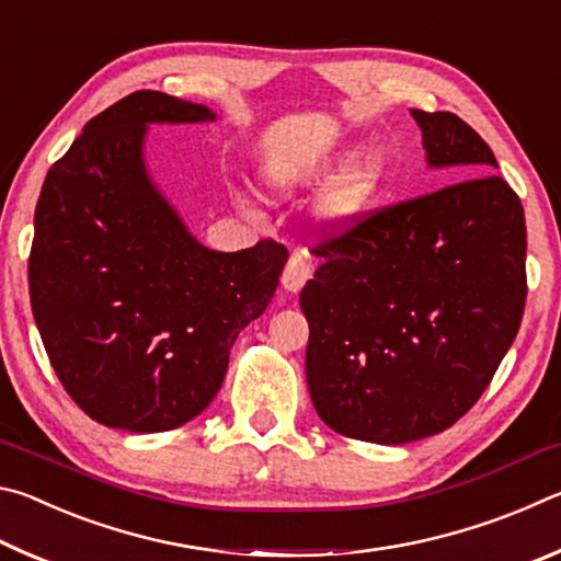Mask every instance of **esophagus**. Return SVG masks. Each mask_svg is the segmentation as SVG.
<instances>
[{
    "mask_svg": "<svg viewBox=\"0 0 561 561\" xmlns=\"http://www.w3.org/2000/svg\"><path fill=\"white\" fill-rule=\"evenodd\" d=\"M311 274H314V262H311L309 254L294 252L287 262V267L282 272V287L291 294H297L304 284L311 279Z\"/></svg>",
    "mask_w": 561,
    "mask_h": 561,
    "instance_id": "esophagus-1",
    "label": "esophagus"
}]
</instances>
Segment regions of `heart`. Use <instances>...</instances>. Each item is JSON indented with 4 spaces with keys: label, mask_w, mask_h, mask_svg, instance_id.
Listing matches in <instances>:
<instances>
[{
    "label": "heart",
    "mask_w": 561,
    "mask_h": 561,
    "mask_svg": "<svg viewBox=\"0 0 561 561\" xmlns=\"http://www.w3.org/2000/svg\"><path fill=\"white\" fill-rule=\"evenodd\" d=\"M331 175V165L311 168L301 173L297 180L307 183H319L321 178ZM388 178V156L381 148H364L356 158L331 180L319 197L317 213L319 220L329 230H348L366 215L368 207L381 193Z\"/></svg>",
    "instance_id": "obj_1"
}]
</instances>
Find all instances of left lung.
<instances>
[{
    "mask_svg": "<svg viewBox=\"0 0 561 561\" xmlns=\"http://www.w3.org/2000/svg\"><path fill=\"white\" fill-rule=\"evenodd\" d=\"M411 116L425 163L455 183L319 242L321 267L299 294L311 403L331 431L378 445L428 438L468 413L527 297L525 210L492 173L490 146L455 113Z\"/></svg>",
    "mask_w": 561,
    "mask_h": 561,
    "instance_id": "1",
    "label": "left lung"
}]
</instances>
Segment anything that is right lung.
<instances>
[{"label": "right lung", "mask_w": 561, "mask_h": 561, "mask_svg": "<svg viewBox=\"0 0 561 561\" xmlns=\"http://www.w3.org/2000/svg\"><path fill=\"white\" fill-rule=\"evenodd\" d=\"M215 118L201 103L136 91L91 118L46 173L30 254L34 321L66 393L108 428L160 433L201 415L287 264L272 240L207 250L148 173L150 123Z\"/></svg>", "instance_id": "obj_1"}]
</instances>
